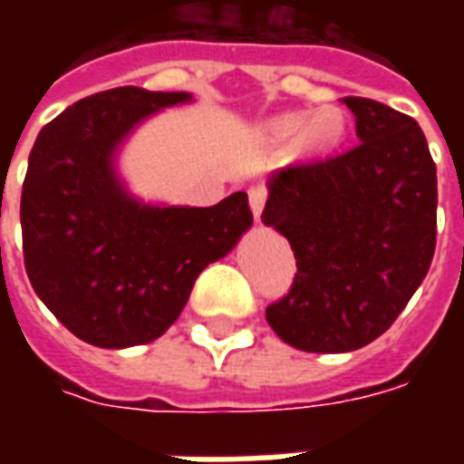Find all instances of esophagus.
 I'll list each match as a JSON object with an SVG mask.
<instances>
[{"label": "esophagus", "instance_id": "obj_1", "mask_svg": "<svg viewBox=\"0 0 464 464\" xmlns=\"http://www.w3.org/2000/svg\"><path fill=\"white\" fill-rule=\"evenodd\" d=\"M266 198H268V188L263 183H253L248 188V201H251V211L256 221H261L263 206H266Z\"/></svg>", "mask_w": 464, "mask_h": 464}]
</instances>
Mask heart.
Returning <instances> with one entry per match:
<instances>
[{
    "mask_svg": "<svg viewBox=\"0 0 464 464\" xmlns=\"http://www.w3.org/2000/svg\"><path fill=\"white\" fill-rule=\"evenodd\" d=\"M271 129L281 139L303 136V141L313 146V149H331V146L341 141L343 114L333 106H325L313 116H308L305 111H291V114L273 119Z\"/></svg>",
    "mask_w": 464,
    "mask_h": 464,
    "instance_id": "obj_1",
    "label": "heart"
}]
</instances>
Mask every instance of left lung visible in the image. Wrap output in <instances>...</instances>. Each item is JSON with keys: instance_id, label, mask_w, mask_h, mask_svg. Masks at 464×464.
<instances>
[{"instance_id": "left-lung-1", "label": "left lung", "mask_w": 464, "mask_h": 464, "mask_svg": "<svg viewBox=\"0 0 464 464\" xmlns=\"http://www.w3.org/2000/svg\"><path fill=\"white\" fill-rule=\"evenodd\" d=\"M343 102L358 146L273 173L261 216L298 266L266 321L305 353H348L388 331L428 276L438 236V173L418 121L362 96Z\"/></svg>"}]
</instances>
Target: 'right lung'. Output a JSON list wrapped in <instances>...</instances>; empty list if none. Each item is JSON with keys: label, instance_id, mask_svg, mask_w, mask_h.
<instances>
[{"label": "right lung", "instance_id": "add662e5", "mask_svg": "<svg viewBox=\"0 0 464 464\" xmlns=\"http://www.w3.org/2000/svg\"><path fill=\"white\" fill-rule=\"evenodd\" d=\"M186 102V92L109 89L46 123L29 153L19 208L26 276L46 308L96 348L163 335L198 273L251 228L243 191L208 208L146 206L119 181V143Z\"/></svg>", "mask_w": 464, "mask_h": 464}]
</instances>
